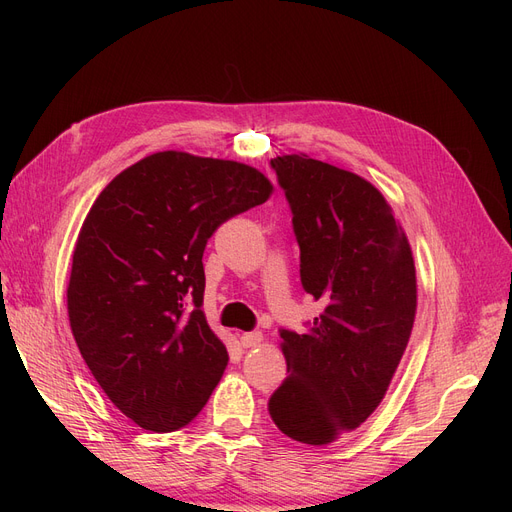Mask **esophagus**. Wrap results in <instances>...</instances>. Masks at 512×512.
I'll return each mask as SVG.
<instances>
[{"instance_id":"obj_1","label":"esophagus","mask_w":512,"mask_h":512,"mask_svg":"<svg viewBox=\"0 0 512 512\" xmlns=\"http://www.w3.org/2000/svg\"><path fill=\"white\" fill-rule=\"evenodd\" d=\"M261 342H263V334L261 332H245V334H240V344L245 346V348L257 346Z\"/></svg>"}]
</instances>
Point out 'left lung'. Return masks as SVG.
Segmentation results:
<instances>
[{
	"label": "left lung",
	"instance_id": "left-lung-1",
	"mask_svg": "<svg viewBox=\"0 0 512 512\" xmlns=\"http://www.w3.org/2000/svg\"><path fill=\"white\" fill-rule=\"evenodd\" d=\"M270 164L292 211L301 284L324 311L305 334L280 330L288 378L267 409L282 434L321 446L386 396L415 321V261L371 182L305 153Z\"/></svg>",
	"mask_w": 512,
	"mask_h": 512
}]
</instances>
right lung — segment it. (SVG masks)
<instances>
[{
    "instance_id": "right-lung-1",
    "label": "right lung",
    "mask_w": 512,
    "mask_h": 512,
    "mask_svg": "<svg viewBox=\"0 0 512 512\" xmlns=\"http://www.w3.org/2000/svg\"><path fill=\"white\" fill-rule=\"evenodd\" d=\"M274 191L228 159L159 151L120 172L80 228L68 282L78 351L114 405L149 432L191 423L228 351L203 313V251Z\"/></svg>"
}]
</instances>
